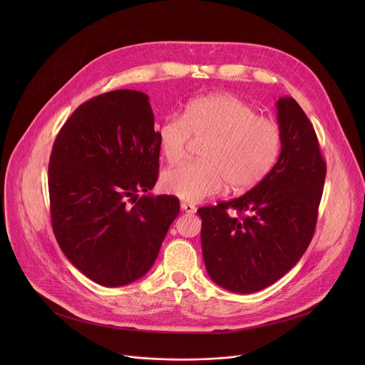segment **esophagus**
<instances>
[{"label":"esophagus","mask_w":365,"mask_h":365,"mask_svg":"<svg viewBox=\"0 0 365 365\" xmlns=\"http://www.w3.org/2000/svg\"><path fill=\"white\" fill-rule=\"evenodd\" d=\"M180 210H182L183 212H186V214H195V212H196L195 205L187 203V202H182V203H180Z\"/></svg>","instance_id":"34e87169"}]
</instances>
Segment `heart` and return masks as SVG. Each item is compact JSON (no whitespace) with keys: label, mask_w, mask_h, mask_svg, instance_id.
<instances>
[{"label":"heart","mask_w":365,"mask_h":365,"mask_svg":"<svg viewBox=\"0 0 365 365\" xmlns=\"http://www.w3.org/2000/svg\"><path fill=\"white\" fill-rule=\"evenodd\" d=\"M160 153L169 163L186 154L192 138L206 140L197 163H183L162 175L165 192L197 202L222 190L241 193L262 182L282 150V130L245 101L230 93L203 95L190 101L185 115L170 114L155 127Z\"/></svg>","instance_id":"1"}]
</instances>
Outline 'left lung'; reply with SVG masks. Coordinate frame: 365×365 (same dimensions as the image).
Returning a JSON list of instances; mask_svg holds the SVG:
<instances>
[{
  "label": "left lung",
  "instance_id": "left-lung-1",
  "mask_svg": "<svg viewBox=\"0 0 365 365\" xmlns=\"http://www.w3.org/2000/svg\"><path fill=\"white\" fill-rule=\"evenodd\" d=\"M282 151L270 173L242 196L199 207L210 277L254 293L283 277L314 237L327 176L314 125L292 96L276 103Z\"/></svg>",
  "mask_w": 365,
  "mask_h": 365
}]
</instances>
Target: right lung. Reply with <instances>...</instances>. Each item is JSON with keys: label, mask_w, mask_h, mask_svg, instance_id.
Segmentation results:
<instances>
[{"label": "right lung", "mask_w": 365, "mask_h": 365, "mask_svg": "<svg viewBox=\"0 0 365 365\" xmlns=\"http://www.w3.org/2000/svg\"><path fill=\"white\" fill-rule=\"evenodd\" d=\"M148 96L118 89L78 107L48 163L51 227L69 262L92 282L120 287L154 264L179 199L143 195L159 176Z\"/></svg>", "instance_id": "obj_1"}]
</instances>
